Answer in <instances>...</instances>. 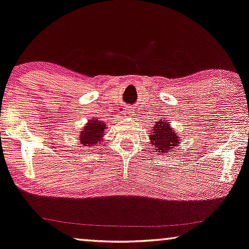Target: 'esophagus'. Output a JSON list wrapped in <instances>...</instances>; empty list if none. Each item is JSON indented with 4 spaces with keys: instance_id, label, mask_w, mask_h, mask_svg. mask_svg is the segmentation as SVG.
<instances>
[{
    "instance_id": "obj_1",
    "label": "esophagus",
    "mask_w": 249,
    "mask_h": 249,
    "mask_svg": "<svg viewBox=\"0 0 249 249\" xmlns=\"http://www.w3.org/2000/svg\"><path fill=\"white\" fill-rule=\"evenodd\" d=\"M133 113H134V109H133V107H131V106H125L124 107L123 115L125 117H131Z\"/></svg>"
}]
</instances>
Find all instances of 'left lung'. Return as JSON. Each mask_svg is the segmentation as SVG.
<instances>
[{
	"label": "left lung",
	"mask_w": 249,
	"mask_h": 249,
	"mask_svg": "<svg viewBox=\"0 0 249 249\" xmlns=\"http://www.w3.org/2000/svg\"><path fill=\"white\" fill-rule=\"evenodd\" d=\"M150 131V146H152L156 152H159L160 155L163 156L168 155V152H175L176 146L180 144L179 135L170 127L167 120L157 122Z\"/></svg>",
	"instance_id": "obj_1"
}]
</instances>
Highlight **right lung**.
I'll list each match as a JSON object with an SVG mask.
<instances>
[{
  "label": "right lung",
  "instance_id": "obj_1",
  "mask_svg": "<svg viewBox=\"0 0 249 249\" xmlns=\"http://www.w3.org/2000/svg\"><path fill=\"white\" fill-rule=\"evenodd\" d=\"M106 127L107 125H105V122L99 121L98 117L88 121V123L80 133V143L85 148H90V146L99 144L103 141L104 132Z\"/></svg>",
  "mask_w": 249,
  "mask_h": 249
}]
</instances>
